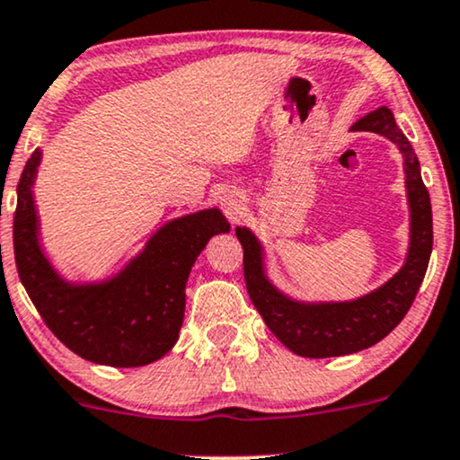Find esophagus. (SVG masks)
<instances>
[{"label":"esophagus","mask_w":460,"mask_h":460,"mask_svg":"<svg viewBox=\"0 0 460 460\" xmlns=\"http://www.w3.org/2000/svg\"><path fill=\"white\" fill-rule=\"evenodd\" d=\"M220 203H223L225 209H226V212H229V214H240V209H242V197H240V192H235V190H225L223 197H220Z\"/></svg>","instance_id":"1"}]
</instances>
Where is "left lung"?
Returning a JSON list of instances; mask_svg holds the SVG:
<instances>
[{"label":"left lung","mask_w":460,"mask_h":460,"mask_svg":"<svg viewBox=\"0 0 460 460\" xmlns=\"http://www.w3.org/2000/svg\"><path fill=\"white\" fill-rule=\"evenodd\" d=\"M351 130H368L388 137L405 156L407 197L411 209V244L407 261L394 279L377 291L353 302L300 304L276 291L265 279L261 246L248 229L237 226L235 235L244 248V279L248 296L272 334L304 358H334L375 345L401 323L422 285L433 251V212L416 152L398 130L390 109L381 107L364 115Z\"/></svg>","instance_id":"8db88e82"}]
</instances>
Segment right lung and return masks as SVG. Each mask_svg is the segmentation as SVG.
I'll list each match as a JSON object with an SVG mask.
<instances>
[{"instance_id":"obj_1","label":"right lung","mask_w":460,"mask_h":460,"mask_svg":"<svg viewBox=\"0 0 460 460\" xmlns=\"http://www.w3.org/2000/svg\"><path fill=\"white\" fill-rule=\"evenodd\" d=\"M40 152L27 160L16 186L14 261L27 296L47 328L76 356L128 368L156 362L175 345L184 321L186 280L192 263L229 223L218 209L171 220L139 257L104 285H68L38 246L31 184Z\"/></svg>"}]
</instances>
